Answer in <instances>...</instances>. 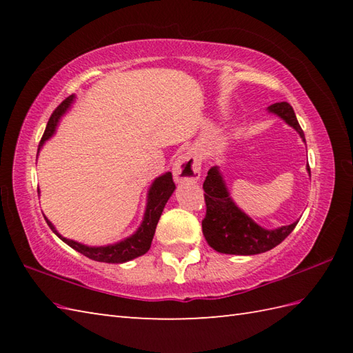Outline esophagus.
<instances>
[{
	"instance_id": "esophagus-1",
	"label": "esophagus",
	"mask_w": 353,
	"mask_h": 353,
	"mask_svg": "<svg viewBox=\"0 0 353 353\" xmlns=\"http://www.w3.org/2000/svg\"><path fill=\"white\" fill-rule=\"evenodd\" d=\"M201 161L196 152H186L172 163V177L177 183L197 182L200 179Z\"/></svg>"
}]
</instances>
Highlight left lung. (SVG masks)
Listing matches in <instances>:
<instances>
[{
    "label": "left lung",
    "mask_w": 353,
    "mask_h": 353,
    "mask_svg": "<svg viewBox=\"0 0 353 353\" xmlns=\"http://www.w3.org/2000/svg\"><path fill=\"white\" fill-rule=\"evenodd\" d=\"M267 110L270 114L282 118L285 123L301 134L302 141H305L303 130L297 123L294 110L287 101L274 103L268 106ZM306 170L311 176L310 167H306ZM203 190L206 216L201 221V230H203L208 244L220 253L247 256V254L268 252L277 244H281L299 223L294 221L288 226H281L277 229H264L258 223H254L230 197L226 181L223 179L219 165L208 171Z\"/></svg>",
    "instance_id": "1"
}]
</instances>
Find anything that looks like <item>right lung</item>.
I'll return each instance as SVG.
<instances>
[{
  "label": "right lung",
  "instance_id": "add662e5",
  "mask_svg": "<svg viewBox=\"0 0 353 353\" xmlns=\"http://www.w3.org/2000/svg\"><path fill=\"white\" fill-rule=\"evenodd\" d=\"M74 100H76V95L72 94L68 97V99H65L61 104H59L57 109L52 112V115L48 119L47 129H45L43 137L39 142L37 154H39L45 142H47L52 134L56 133L59 121H61V118L66 114V110L72 106ZM174 190H176V185L172 182V176L170 171L163 172V174H161L159 177H156L147 191V205H145L144 219H142L141 226L137 229L134 234L121 239V241H118L115 244L95 247V245H86V244L77 243L74 241V239H68L59 234L54 228V224H52L47 216H45V220H47L50 229L54 232V234L61 238L63 243L72 247V249L77 250L79 253L85 254V256H88L89 259H94L99 262H108V264H123V262L142 256V254L150 250L157 221H159L163 208L167 205V201L171 197V194L174 192Z\"/></svg>",
  "mask_w": 353,
  "mask_h": 353
}]
</instances>
